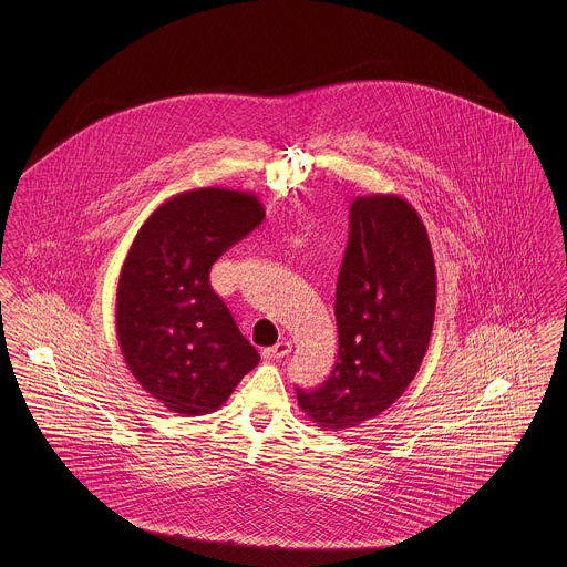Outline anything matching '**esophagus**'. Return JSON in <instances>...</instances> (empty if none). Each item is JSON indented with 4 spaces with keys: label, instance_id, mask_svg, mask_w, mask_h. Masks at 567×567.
<instances>
[{
    "label": "esophagus",
    "instance_id": "34e87169",
    "mask_svg": "<svg viewBox=\"0 0 567 567\" xmlns=\"http://www.w3.org/2000/svg\"><path fill=\"white\" fill-rule=\"evenodd\" d=\"M291 352V342H287V340H282V342H278V344H274L270 349H264L261 351V357L264 359H282V357H287Z\"/></svg>",
    "mask_w": 567,
    "mask_h": 567
}]
</instances>
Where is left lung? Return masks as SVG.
Listing matches in <instances>:
<instances>
[{
    "mask_svg": "<svg viewBox=\"0 0 567 567\" xmlns=\"http://www.w3.org/2000/svg\"><path fill=\"white\" fill-rule=\"evenodd\" d=\"M351 236L336 289L338 363L297 404L321 430L357 427L402 398L432 338L435 264L427 229L400 195L351 206Z\"/></svg>",
    "mask_w": 567,
    "mask_h": 567,
    "instance_id": "left-lung-1",
    "label": "left lung"
}]
</instances>
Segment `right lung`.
Here are the masks:
<instances>
[{"instance_id": "1", "label": "right lung", "mask_w": 567, "mask_h": 567, "mask_svg": "<svg viewBox=\"0 0 567 567\" xmlns=\"http://www.w3.org/2000/svg\"><path fill=\"white\" fill-rule=\"evenodd\" d=\"M264 216L248 190L204 187L165 199L135 236L116 289L118 347L140 386L172 412H215L259 363L210 268Z\"/></svg>"}]
</instances>
